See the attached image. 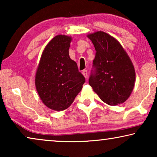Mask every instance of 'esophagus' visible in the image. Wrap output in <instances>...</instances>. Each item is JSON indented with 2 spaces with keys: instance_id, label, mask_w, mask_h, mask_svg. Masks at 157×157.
<instances>
[{
  "instance_id": "34e87169",
  "label": "esophagus",
  "mask_w": 157,
  "mask_h": 157,
  "mask_svg": "<svg viewBox=\"0 0 157 157\" xmlns=\"http://www.w3.org/2000/svg\"><path fill=\"white\" fill-rule=\"evenodd\" d=\"M82 74L83 75V76H84L85 78H86L87 77H88V71H87V70H83V71H82Z\"/></svg>"
}]
</instances>
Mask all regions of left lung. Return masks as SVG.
I'll list each match as a JSON object with an SVG mask.
<instances>
[{
  "label": "left lung",
  "instance_id": "obj_1",
  "mask_svg": "<svg viewBox=\"0 0 157 157\" xmlns=\"http://www.w3.org/2000/svg\"><path fill=\"white\" fill-rule=\"evenodd\" d=\"M87 37L96 51L89 85L106 104H123L130 96L136 81L132 60L121 44L109 34L96 31Z\"/></svg>",
  "mask_w": 157,
  "mask_h": 157
}]
</instances>
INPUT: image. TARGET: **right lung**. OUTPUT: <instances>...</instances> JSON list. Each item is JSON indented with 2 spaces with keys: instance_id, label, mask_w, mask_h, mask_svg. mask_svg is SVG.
<instances>
[{
  "instance_id": "1",
  "label": "right lung",
  "mask_w": 157,
  "mask_h": 157,
  "mask_svg": "<svg viewBox=\"0 0 157 157\" xmlns=\"http://www.w3.org/2000/svg\"><path fill=\"white\" fill-rule=\"evenodd\" d=\"M72 38L57 35L45 47L35 76V85L42 102L52 110L68 108L83 88L85 78L71 59Z\"/></svg>"
}]
</instances>
